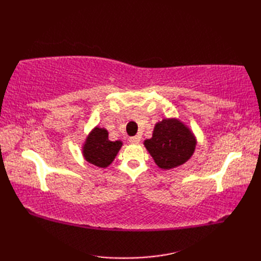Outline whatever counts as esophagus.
<instances>
[{
  "label": "esophagus",
  "instance_id": "obj_1",
  "mask_svg": "<svg viewBox=\"0 0 261 261\" xmlns=\"http://www.w3.org/2000/svg\"><path fill=\"white\" fill-rule=\"evenodd\" d=\"M129 141L131 143H134V145H137V143L140 142V138L139 137H131L130 139H129Z\"/></svg>",
  "mask_w": 261,
  "mask_h": 261
}]
</instances>
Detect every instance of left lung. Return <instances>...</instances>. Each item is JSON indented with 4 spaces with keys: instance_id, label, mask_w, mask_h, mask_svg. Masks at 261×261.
Here are the masks:
<instances>
[{
    "instance_id": "obj_1",
    "label": "left lung",
    "mask_w": 261,
    "mask_h": 261,
    "mask_svg": "<svg viewBox=\"0 0 261 261\" xmlns=\"http://www.w3.org/2000/svg\"><path fill=\"white\" fill-rule=\"evenodd\" d=\"M145 146L154 163L162 169H171L186 163L195 150V137L176 119H164L153 129Z\"/></svg>"
}]
</instances>
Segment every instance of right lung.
Listing matches in <instances>:
<instances>
[{"mask_svg":"<svg viewBox=\"0 0 261 261\" xmlns=\"http://www.w3.org/2000/svg\"><path fill=\"white\" fill-rule=\"evenodd\" d=\"M121 147V141L109 140L107 130L95 127L87 137L83 153L88 163L105 168L113 162Z\"/></svg>","mask_w":261,"mask_h":261,"instance_id":"right-lung-1","label":"right lung"}]
</instances>
